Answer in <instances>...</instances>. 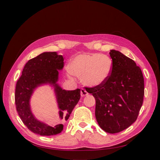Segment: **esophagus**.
<instances>
[{"mask_svg": "<svg viewBox=\"0 0 160 160\" xmlns=\"http://www.w3.org/2000/svg\"><path fill=\"white\" fill-rule=\"evenodd\" d=\"M89 93H88V92L85 89H83L82 88L81 89V95L82 96V97H85V96H87L88 95Z\"/></svg>", "mask_w": 160, "mask_h": 160, "instance_id": "34e87169", "label": "esophagus"}]
</instances>
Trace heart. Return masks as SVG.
<instances>
[{"label":"heart","instance_id":"b5f03b06","mask_svg":"<svg viewBox=\"0 0 160 160\" xmlns=\"http://www.w3.org/2000/svg\"><path fill=\"white\" fill-rule=\"evenodd\" d=\"M112 69L110 58L103 54H81L75 57L71 62L68 74L83 77L84 83L95 87L103 84L108 79Z\"/></svg>","mask_w":160,"mask_h":160}]
</instances>
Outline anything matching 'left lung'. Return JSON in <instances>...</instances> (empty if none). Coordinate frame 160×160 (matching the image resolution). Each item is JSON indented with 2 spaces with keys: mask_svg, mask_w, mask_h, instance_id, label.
<instances>
[{
  "mask_svg": "<svg viewBox=\"0 0 160 160\" xmlns=\"http://www.w3.org/2000/svg\"><path fill=\"white\" fill-rule=\"evenodd\" d=\"M111 73L103 84L85 88L96 101L95 118L100 128L119 133L136 121L144 95V79L135 61L118 51L111 50Z\"/></svg>",
  "mask_w": 160,
  "mask_h": 160,
  "instance_id": "1",
  "label": "left lung"
}]
</instances>
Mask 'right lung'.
<instances>
[{
  "instance_id": "obj_1",
  "label": "right lung",
  "mask_w": 160,
  "mask_h": 160,
  "mask_svg": "<svg viewBox=\"0 0 160 160\" xmlns=\"http://www.w3.org/2000/svg\"><path fill=\"white\" fill-rule=\"evenodd\" d=\"M64 66V59L56 52H45L32 58L25 65L22 75L17 82L15 95L16 109L19 117L27 128L33 133L50 136L60 133L63 129V124L55 127L42 123L34 117L30 108L29 101L32 92L37 87L45 83H50L55 87L59 116L61 119L67 121L81 98V90L62 89L56 83L59 71Z\"/></svg>"
}]
</instances>
